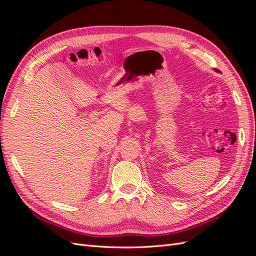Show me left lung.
<instances>
[{
	"label": "left lung",
	"mask_w": 256,
	"mask_h": 256,
	"mask_svg": "<svg viewBox=\"0 0 256 256\" xmlns=\"http://www.w3.org/2000/svg\"><path fill=\"white\" fill-rule=\"evenodd\" d=\"M216 72H218V70H216Z\"/></svg>",
	"instance_id": "1"
}]
</instances>
